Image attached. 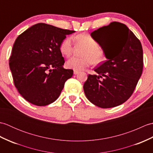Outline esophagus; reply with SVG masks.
I'll list each match as a JSON object with an SVG mask.
<instances>
[{"mask_svg": "<svg viewBox=\"0 0 153 153\" xmlns=\"http://www.w3.org/2000/svg\"><path fill=\"white\" fill-rule=\"evenodd\" d=\"M79 72V71H78V70H74V74L75 75L77 74Z\"/></svg>", "mask_w": 153, "mask_h": 153, "instance_id": "esophagus-1", "label": "esophagus"}]
</instances>
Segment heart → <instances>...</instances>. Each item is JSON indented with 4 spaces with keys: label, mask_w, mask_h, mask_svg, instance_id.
Returning a JSON list of instances; mask_svg holds the SVG:
<instances>
[{
    "label": "heart",
    "mask_w": 153,
    "mask_h": 153,
    "mask_svg": "<svg viewBox=\"0 0 153 153\" xmlns=\"http://www.w3.org/2000/svg\"><path fill=\"white\" fill-rule=\"evenodd\" d=\"M77 45L84 46L82 57H71L68 60V68L74 70H82L90 66L93 62L100 63L105 60V53L102 48L99 46L97 41L88 33H79L74 37ZM73 39L71 37L64 38L60 43L59 49L61 54L65 56H70L74 50Z\"/></svg>",
    "instance_id": "heart-1"
}]
</instances>
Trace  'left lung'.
I'll use <instances>...</instances> for the list:
<instances>
[{
    "label": "left lung",
    "instance_id": "obj_1",
    "mask_svg": "<svg viewBox=\"0 0 153 153\" xmlns=\"http://www.w3.org/2000/svg\"><path fill=\"white\" fill-rule=\"evenodd\" d=\"M91 35L105 51L107 60L95 68L98 75L89 74L84 92L91 102L100 108L122 105L131 96L142 74L141 42L125 24L116 22Z\"/></svg>",
    "mask_w": 153,
    "mask_h": 153
}]
</instances>
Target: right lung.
Instances as JSON below:
<instances>
[{
	"mask_svg": "<svg viewBox=\"0 0 153 153\" xmlns=\"http://www.w3.org/2000/svg\"><path fill=\"white\" fill-rule=\"evenodd\" d=\"M74 32L39 23L16 39L9 66L15 87L29 102L41 106L54 102L73 76L72 70L63 68L59 47Z\"/></svg>",
	"mask_w": 153,
	"mask_h": 153,
	"instance_id": "right-lung-1",
	"label": "right lung"
}]
</instances>
